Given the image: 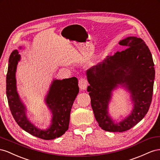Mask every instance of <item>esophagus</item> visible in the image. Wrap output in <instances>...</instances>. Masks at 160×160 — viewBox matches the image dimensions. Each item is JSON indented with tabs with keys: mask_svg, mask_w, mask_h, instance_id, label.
I'll return each mask as SVG.
<instances>
[{
	"mask_svg": "<svg viewBox=\"0 0 160 160\" xmlns=\"http://www.w3.org/2000/svg\"><path fill=\"white\" fill-rule=\"evenodd\" d=\"M78 86H79V88H80V90H86V88H87V86H88L87 81L86 80L85 78H80L78 82Z\"/></svg>",
	"mask_w": 160,
	"mask_h": 160,
	"instance_id": "1",
	"label": "esophagus"
}]
</instances>
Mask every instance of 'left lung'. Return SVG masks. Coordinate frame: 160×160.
Segmentation results:
<instances>
[{"mask_svg": "<svg viewBox=\"0 0 160 160\" xmlns=\"http://www.w3.org/2000/svg\"><path fill=\"white\" fill-rule=\"evenodd\" d=\"M126 49L86 71L87 90L99 127L107 131L122 132L143 119L152 102L155 68L152 53L144 41L127 37L118 42ZM130 93L133 108L130 115L115 123L108 113L112 91L118 86Z\"/></svg>", "mask_w": 160, "mask_h": 160, "instance_id": "left-lung-1", "label": "left lung"}]
</instances>
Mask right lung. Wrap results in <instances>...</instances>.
<instances>
[{"instance_id":"1","label":"right lung","mask_w":160,"mask_h":160,"mask_svg":"<svg viewBox=\"0 0 160 160\" xmlns=\"http://www.w3.org/2000/svg\"><path fill=\"white\" fill-rule=\"evenodd\" d=\"M20 60L21 55L15 49L9 58L6 80L8 103L13 118L22 129L35 137L45 140L59 138L66 133L69 127L72 107L79 92L78 79L72 77L62 80H53L45 98V104L52 114L51 125L47 129H41L27 118L26 107L17 92L16 71Z\"/></svg>"}]
</instances>
